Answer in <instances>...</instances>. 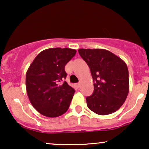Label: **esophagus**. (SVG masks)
<instances>
[{"label":"esophagus","mask_w":149,"mask_h":149,"mask_svg":"<svg viewBox=\"0 0 149 149\" xmlns=\"http://www.w3.org/2000/svg\"><path fill=\"white\" fill-rule=\"evenodd\" d=\"M80 86V83H76V84H75V87H76V88H79Z\"/></svg>","instance_id":"34e87169"}]
</instances>
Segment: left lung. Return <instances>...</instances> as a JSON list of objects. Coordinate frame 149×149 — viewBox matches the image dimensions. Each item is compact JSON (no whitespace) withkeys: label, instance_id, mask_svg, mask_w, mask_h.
I'll return each mask as SVG.
<instances>
[{"label":"left lung","instance_id":"1","mask_svg":"<svg viewBox=\"0 0 149 149\" xmlns=\"http://www.w3.org/2000/svg\"><path fill=\"white\" fill-rule=\"evenodd\" d=\"M80 57L90 67L94 92L87 97L88 107L98 115L116 112L129 92V72L126 63L105 49H79Z\"/></svg>","mask_w":149,"mask_h":149}]
</instances>
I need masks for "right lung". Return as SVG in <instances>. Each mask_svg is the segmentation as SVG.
<instances>
[{"mask_svg": "<svg viewBox=\"0 0 149 149\" xmlns=\"http://www.w3.org/2000/svg\"><path fill=\"white\" fill-rule=\"evenodd\" d=\"M74 49L49 48L40 52L26 74V88L31 104L38 112L49 118L65 113L75 90L66 81L65 65L74 57Z\"/></svg>", "mask_w": 149, "mask_h": 149, "instance_id": "right-lung-1", "label": "right lung"}]
</instances>
